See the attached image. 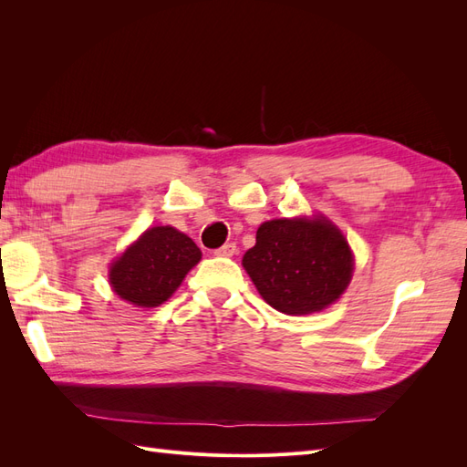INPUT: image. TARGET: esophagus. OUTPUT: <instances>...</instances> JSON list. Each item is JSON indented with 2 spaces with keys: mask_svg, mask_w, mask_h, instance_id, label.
I'll return each mask as SVG.
<instances>
[{
  "mask_svg": "<svg viewBox=\"0 0 467 467\" xmlns=\"http://www.w3.org/2000/svg\"><path fill=\"white\" fill-rule=\"evenodd\" d=\"M235 251H237V247H235V244H223L220 249H216L214 253L218 257H232V255H235Z\"/></svg>",
  "mask_w": 467,
  "mask_h": 467,
  "instance_id": "1",
  "label": "esophagus"
}]
</instances>
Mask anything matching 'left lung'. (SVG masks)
<instances>
[{
	"instance_id": "obj_1",
	"label": "left lung",
	"mask_w": 467,
	"mask_h": 467,
	"mask_svg": "<svg viewBox=\"0 0 467 467\" xmlns=\"http://www.w3.org/2000/svg\"><path fill=\"white\" fill-rule=\"evenodd\" d=\"M242 263L263 300L286 316L321 312L337 302L355 268L345 235L325 216L261 223Z\"/></svg>"
}]
</instances>
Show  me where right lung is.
I'll list each match as a JSON object with an SVG mask.
<instances>
[{"instance_id": "1", "label": "right lung", "mask_w": 467, "mask_h": 467, "mask_svg": "<svg viewBox=\"0 0 467 467\" xmlns=\"http://www.w3.org/2000/svg\"><path fill=\"white\" fill-rule=\"evenodd\" d=\"M202 253L189 235L155 225L146 230L109 268L119 298L138 307H155L171 298Z\"/></svg>"}]
</instances>
